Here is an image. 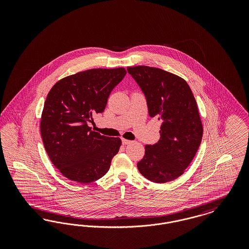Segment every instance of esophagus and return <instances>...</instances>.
<instances>
[{
  "mask_svg": "<svg viewBox=\"0 0 249 249\" xmlns=\"http://www.w3.org/2000/svg\"><path fill=\"white\" fill-rule=\"evenodd\" d=\"M130 142H131V141H130V140H127V139H122V143L123 144H130Z\"/></svg>",
  "mask_w": 249,
  "mask_h": 249,
  "instance_id": "obj_1",
  "label": "esophagus"
}]
</instances>
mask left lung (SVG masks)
Returning a JSON list of instances; mask_svg holds the SVG:
<instances>
[{
	"mask_svg": "<svg viewBox=\"0 0 249 249\" xmlns=\"http://www.w3.org/2000/svg\"><path fill=\"white\" fill-rule=\"evenodd\" d=\"M127 70L142 89L149 116L162 122L160 141L145 145L138 170L155 183L169 182L184 173L201 143L203 130L196 100L188 83L174 73L148 66Z\"/></svg>",
	"mask_w": 249,
	"mask_h": 249,
	"instance_id": "obj_1",
	"label": "left lung"
}]
</instances>
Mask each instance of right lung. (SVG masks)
<instances>
[{"label": "right lung", "instance_id": "1", "mask_svg": "<svg viewBox=\"0 0 249 249\" xmlns=\"http://www.w3.org/2000/svg\"><path fill=\"white\" fill-rule=\"evenodd\" d=\"M124 68L91 69L58 81L48 92L41 135L52 163L71 181L88 184L103 178L121 145L119 138L101 135L88 126L103 113Z\"/></svg>", "mask_w": 249, "mask_h": 249}]
</instances>
